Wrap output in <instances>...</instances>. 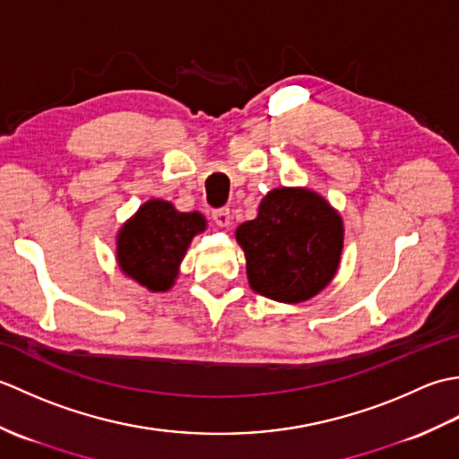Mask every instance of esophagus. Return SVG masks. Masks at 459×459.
<instances>
[{
	"mask_svg": "<svg viewBox=\"0 0 459 459\" xmlns=\"http://www.w3.org/2000/svg\"><path fill=\"white\" fill-rule=\"evenodd\" d=\"M212 221L217 222L219 227H230V222H232V219H230V211H229L227 207L212 211Z\"/></svg>",
	"mask_w": 459,
	"mask_h": 459,
	"instance_id": "34e87169",
	"label": "esophagus"
}]
</instances>
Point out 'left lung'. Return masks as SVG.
<instances>
[{
    "label": "left lung",
    "instance_id": "obj_1",
    "mask_svg": "<svg viewBox=\"0 0 459 459\" xmlns=\"http://www.w3.org/2000/svg\"><path fill=\"white\" fill-rule=\"evenodd\" d=\"M248 284L256 294L299 304L331 280L343 250V221L331 204L304 187H280L262 199L258 217L242 222Z\"/></svg>",
    "mask_w": 459,
    "mask_h": 459
}]
</instances>
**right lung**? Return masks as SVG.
Returning <instances> with one entry per match:
<instances>
[{"label": "right lung", "mask_w": 459, "mask_h": 459, "mask_svg": "<svg viewBox=\"0 0 459 459\" xmlns=\"http://www.w3.org/2000/svg\"><path fill=\"white\" fill-rule=\"evenodd\" d=\"M204 227L207 222L201 212H179L169 201L150 199L118 232V266L140 286L168 291L193 237Z\"/></svg>", "instance_id": "obj_1"}]
</instances>
